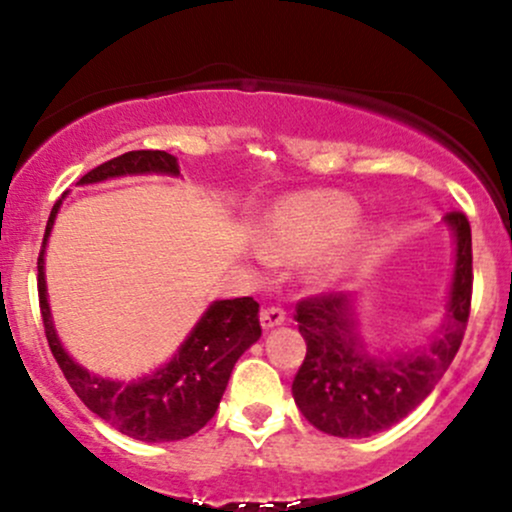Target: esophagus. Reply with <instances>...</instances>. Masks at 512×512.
Masks as SVG:
<instances>
[{
	"mask_svg": "<svg viewBox=\"0 0 512 512\" xmlns=\"http://www.w3.org/2000/svg\"><path fill=\"white\" fill-rule=\"evenodd\" d=\"M260 322H262L264 330H272V327L284 325V322H286V313H284V308H279V305H269V308H264V310H262Z\"/></svg>",
	"mask_w": 512,
	"mask_h": 512,
	"instance_id": "esophagus-1",
	"label": "esophagus"
}]
</instances>
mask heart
I'll use <instances>...</instances> for the list:
<instances>
[{
    "label": "heart",
    "instance_id": "heart-1",
    "mask_svg": "<svg viewBox=\"0 0 512 512\" xmlns=\"http://www.w3.org/2000/svg\"><path fill=\"white\" fill-rule=\"evenodd\" d=\"M356 216V199L344 192H308L289 197L269 216L262 248L279 260H303L339 242L330 260V267H339L363 240V233L351 228Z\"/></svg>",
    "mask_w": 512,
    "mask_h": 512
}]
</instances>
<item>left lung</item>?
<instances>
[{
  "mask_svg": "<svg viewBox=\"0 0 512 512\" xmlns=\"http://www.w3.org/2000/svg\"><path fill=\"white\" fill-rule=\"evenodd\" d=\"M455 236V272L445 325L419 351L370 354L358 334L354 293H320L296 305L305 358L291 392L317 431L368 438L402 421L431 395L460 349L472 305V228L462 211L445 214Z\"/></svg>",
  "mask_w": 512,
  "mask_h": 512,
  "instance_id": "8db88e82",
  "label": "left lung"
}]
</instances>
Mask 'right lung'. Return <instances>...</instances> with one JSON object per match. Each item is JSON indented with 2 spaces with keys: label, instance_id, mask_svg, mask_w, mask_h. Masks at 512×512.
<instances>
[{
  "label": "right lung",
  "instance_id": "1",
  "mask_svg": "<svg viewBox=\"0 0 512 512\" xmlns=\"http://www.w3.org/2000/svg\"><path fill=\"white\" fill-rule=\"evenodd\" d=\"M144 173L180 175L178 158L166 151H127L88 170L79 185ZM62 199L55 202L45 226L43 248L38 255V296L45 337L64 378L93 414L129 438L144 443H170L192 436L207 426V421L219 409L223 390L238 358L262 337L260 303L252 301L250 296L214 301L180 344L178 354L166 366L144 378L122 383V380L88 373L64 351L57 337L48 303V286H45V245Z\"/></svg>",
  "mask_w": 512,
  "mask_h": 512
}]
</instances>
